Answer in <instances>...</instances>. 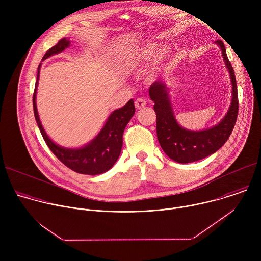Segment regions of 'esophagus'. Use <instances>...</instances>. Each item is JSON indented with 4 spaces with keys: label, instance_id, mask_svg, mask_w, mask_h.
I'll list each match as a JSON object with an SVG mask.
<instances>
[{
    "label": "esophagus",
    "instance_id": "obj_1",
    "mask_svg": "<svg viewBox=\"0 0 261 261\" xmlns=\"http://www.w3.org/2000/svg\"><path fill=\"white\" fill-rule=\"evenodd\" d=\"M146 105V101L143 98H137L135 100V107L136 109H140Z\"/></svg>",
    "mask_w": 261,
    "mask_h": 261
}]
</instances>
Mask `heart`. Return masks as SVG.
Listing matches in <instances>:
<instances>
[{
  "label": "heart",
  "mask_w": 261,
  "mask_h": 261,
  "mask_svg": "<svg viewBox=\"0 0 261 261\" xmlns=\"http://www.w3.org/2000/svg\"><path fill=\"white\" fill-rule=\"evenodd\" d=\"M159 48L158 45L155 43H148L143 45L140 48H137L135 50H133L132 53H130L125 61L124 64L129 67V68H135V67H139L145 63H147L148 61H151L152 59H154L156 57V55L158 54ZM166 56V51L162 50L161 51V58L163 59Z\"/></svg>",
  "instance_id": "1"
}]
</instances>
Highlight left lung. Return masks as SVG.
<instances>
[{
    "label": "left lung",
    "instance_id": "8db88e82",
    "mask_svg": "<svg viewBox=\"0 0 261 261\" xmlns=\"http://www.w3.org/2000/svg\"><path fill=\"white\" fill-rule=\"evenodd\" d=\"M215 43L221 48L232 86L231 104L226 116L219 124L201 131L185 129L177 124L174 118L166 85L161 81H156L148 89L150 98L155 103L159 143L164 153L177 163H191L217 152L229 138L237 122L239 98L234 71L228 60L224 43L221 40H217Z\"/></svg>",
    "mask_w": 261,
    "mask_h": 261
}]
</instances>
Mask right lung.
Listing matches in <instances>:
<instances>
[{
  "label": "right lung",
  "instance_id": "add662e5",
  "mask_svg": "<svg viewBox=\"0 0 261 261\" xmlns=\"http://www.w3.org/2000/svg\"><path fill=\"white\" fill-rule=\"evenodd\" d=\"M69 46V39H61L55 46L45 53L42 61L50 56L64 51ZM40 67L41 64L38 67V74H37V81L35 84L33 107L37 125H38L47 146L63 164L77 173L96 175L106 172L114 166L121 154L124 130L135 113L134 101L131 99L125 106L111 113L99 134L85 146L80 148H67L60 146L47 136L41 125L38 111H37L36 94L37 87H38Z\"/></svg>",
  "mask_w": 261,
  "mask_h": 261
}]
</instances>
